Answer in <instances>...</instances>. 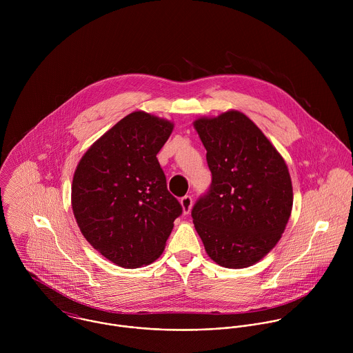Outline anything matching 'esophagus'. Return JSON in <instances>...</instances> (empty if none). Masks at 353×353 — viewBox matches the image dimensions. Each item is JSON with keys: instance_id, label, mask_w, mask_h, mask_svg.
<instances>
[{"instance_id": "1", "label": "esophagus", "mask_w": 353, "mask_h": 353, "mask_svg": "<svg viewBox=\"0 0 353 353\" xmlns=\"http://www.w3.org/2000/svg\"><path fill=\"white\" fill-rule=\"evenodd\" d=\"M181 205H182V210L185 214H188L190 210H192V206H193V200L190 196H185L181 199Z\"/></svg>"}]
</instances>
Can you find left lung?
I'll return each mask as SVG.
<instances>
[{
    "mask_svg": "<svg viewBox=\"0 0 353 353\" xmlns=\"http://www.w3.org/2000/svg\"><path fill=\"white\" fill-rule=\"evenodd\" d=\"M212 172L192 217L205 252L228 269L249 268L270 252L287 227L294 192L285 160L238 110L194 122Z\"/></svg>",
    "mask_w": 353,
    "mask_h": 353,
    "instance_id": "1",
    "label": "left lung"
}]
</instances>
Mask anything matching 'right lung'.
Instances as JSON below:
<instances>
[{"label":"right lung","instance_id":"right-lung-1","mask_svg":"<svg viewBox=\"0 0 353 353\" xmlns=\"http://www.w3.org/2000/svg\"><path fill=\"white\" fill-rule=\"evenodd\" d=\"M174 123L133 111L80 159L72 182V209L88 243L112 263L134 269L156 261L182 213L167 190L156 154Z\"/></svg>","mask_w":353,"mask_h":353}]
</instances>
